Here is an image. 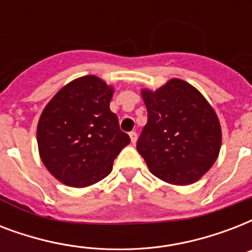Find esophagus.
<instances>
[{"instance_id": "1", "label": "esophagus", "mask_w": 252, "mask_h": 252, "mask_svg": "<svg viewBox=\"0 0 252 252\" xmlns=\"http://www.w3.org/2000/svg\"><path fill=\"white\" fill-rule=\"evenodd\" d=\"M129 137H130V142H132V144H136V141H137V132L132 130V132L129 133Z\"/></svg>"}]
</instances>
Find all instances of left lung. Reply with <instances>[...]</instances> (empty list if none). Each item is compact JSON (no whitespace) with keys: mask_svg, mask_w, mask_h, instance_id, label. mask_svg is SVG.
<instances>
[{"mask_svg":"<svg viewBox=\"0 0 252 252\" xmlns=\"http://www.w3.org/2000/svg\"><path fill=\"white\" fill-rule=\"evenodd\" d=\"M148 123L137 150L150 172L167 183H195L212 167L221 148L217 115L203 95L182 80L156 93L142 91Z\"/></svg>","mask_w":252,"mask_h":252,"instance_id":"8db88e82","label":"left lung"}]
</instances>
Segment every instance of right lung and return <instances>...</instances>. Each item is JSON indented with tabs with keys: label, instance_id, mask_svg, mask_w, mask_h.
<instances>
[{
	"label": "right lung",
	"instance_id": "1",
	"mask_svg": "<svg viewBox=\"0 0 252 252\" xmlns=\"http://www.w3.org/2000/svg\"><path fill=\"white\" fill-rule=\"evenodd\" d=\"M112 87L95 76L63 87L45 106L37 124V146L44 166L70 187L106 178L129 136L110 110Z\"/></svg>",
	"mask_w": 252,
	"mask_h": 252
}]
</instances>
